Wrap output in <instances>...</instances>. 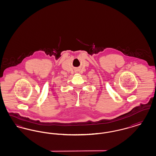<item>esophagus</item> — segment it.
Segmentation results:
<instances>
[{
  "label": "esophagus",
  "mask_w": 156,
  "mask_h": 156,
  "mask_svg": "<svg viewBox=\"0 0 156 156\" xmlns=\"http://www.w3.org/2000/svg\"><path fill=\"white\" fill-rule=\"evenodd\" d=\"M76 73V74H80V71L78 70V71H76V73Z\"/></svg>",
  "instance_id": "obj_1"
}]
</instances>
